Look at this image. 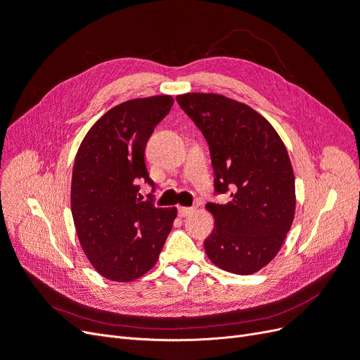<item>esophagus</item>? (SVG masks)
Masks as SVG:
<instances>
[{"instance_id": "obj_1", "label": "esophagus", "mask_w": 360, "mask_h": 360, "mask_svg": "<svg viewBox=\"0 0 360 360\" xmlns=\"http://www.w3.org/2000/svg\"><path fill=\"white\" fill-rule=\"evenodd\" d=\"M177 212H179L180 217H186L193 212V207H179Z\"/></svg>"}]
</instances>
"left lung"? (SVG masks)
I'll return each mask as SVG.
<instances>
[{"instance_id":"1","label":"left lung","mask_w":360,"mask_h":360,"mask_svg":"<svg viewBox=\"0 0 360 360\" xmlns=\"http://www.w3.org/2000/svg\"><path fill=\"white\" fill-rule=\"evenodd\" d=\"M209 144L214 193L209 202L214 228L204 240L213 264L250 275L275 258L296 210L294 174L287 148L267 120L245 103L221 94L177 96Z\"/></svg>"}]
</instances>
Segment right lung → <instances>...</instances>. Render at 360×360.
<instances>
[{
	"mask_svg": "<svg viewBox=\"0 0 360 360\" xmlns=\"http://www.w3.org/2000/svg\"><path fill=\"white\" fill-rule=\"evenodd\" d=\"M171 96L117 105L85 135L72 174V216L91 266L117 282H130L156 264L177 216L143 201L139 183L155 181L146 167V146L168 115ZM151 197V193H150Z\"/></svg>",
	"mask_w": 360,
	"mask_h": 360,
	"instance_id": "1",
	"label": "right lung"
}]
</instances>
